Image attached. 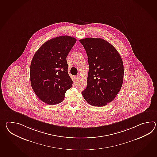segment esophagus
Instances as JSON below:
<instances>
[{"label": "esophagus", "instance_id": "esophagus-1", "mask_svg": "<svg viewBox=\"0 0 157 157\" xmlns=\"http://www.w3.org/2000/svg\"><path fill=\"white\" fill-rule=\"evenodd\" d=\"M80 75H77V76L75 77V80L76 81H78L80 79Z\"/></svg>", "mask_w": 157, "mask_h": 157}]
</instances>
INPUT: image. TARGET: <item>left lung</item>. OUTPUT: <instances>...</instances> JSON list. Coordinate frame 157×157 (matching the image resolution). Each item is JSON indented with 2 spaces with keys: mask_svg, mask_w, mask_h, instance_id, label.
<instances>
[{
  "mask_svg": "<svg viewBox=\"0 0 157 157\" xmlns=\"http://www.w3.org/2000/svg\"><path fill=\"white\" fill-rule=\"evenodd\" d=\"M86 51L89 71L87 87L82 92L85 100L95 106H104L112 102L122 86L124 67L115 47L101 38L79 40Z\"/></svg>",
  "mask_w": 157,
  "mask_h": 157,
  "instance_id": "8db88e82",
  "label": "left lung"
}]
</instances>
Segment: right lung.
Segmentation results:
<instances>
[{
	"mask_svg": "<svg viewBox=\"0 0 157 157\" xmlns=\"http://www.w3.org/2000/svg\"><path fill=\"white\" fill-rule=\"evenodd\" d=\"M76 42L70 36H57L44 43L33 56L30 65L32 88L47 104L61 102L66 91L72 87L66 57Z\"/></svg>",
	"mask_w": 157,
	"mask_h": 157,
	"instance_id": "add662e5",
	"label": "right lung"
}]
</instances>
